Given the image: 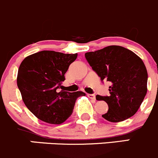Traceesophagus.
Returning a JSON list of instances; mask_svg holds the SVG:
<instances>
[{
  "mask_svg": "<svg viewBox=\"0 0 158 158\" xmlns=\"http://www.w3.org/2000/svg\"><path fill=\"white\" fill-rule=\"evenodd\" d=\"M87 97L92 100H95V95L93 94H87Z\"/></svg>",
  "mask_w": 158,
  "mask_h": 158,
  "instance_id": "1",
  "label": "esophagus"
}]
</instances>
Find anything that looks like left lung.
I'll return each mask as SVG.
<instances>
[{
    "mask_svg": "<svg viewBox=\"0 0 158 158\" xmlns=\"http://www.w3.org/2000/svg\"><path fill=\"white\" fill-rule=\"evenodd\" d=\"M85 57L101 81L111 84L109 96H96L108 105L103 118L120 122L135 114L148 90V71L143 60L133 51L117 45L87 52Z\"/></svg>",
    "mask_w": 158,
    "mask_h": 158,
    "instance_id": "obj_1",
    "label": "left lung"
}]
</instances>
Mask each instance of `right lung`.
<instances>
[{
	"instance_id": "add662e5",
	"label": "right lung",
	"mask_w": 158,
	"mask_h": 158,
	"mask_svg": "<svg viewBox=\"0 0 158 158\" xmlns=\"http://www.w3.org/2000/svg\"><path fill=\"white\" fill-rule=\"evenodd\" d=\"M77 54L42 51L27 56L21 62L17 84L23 101L40 121L52 124L64 122L71 114L82 91L60 90L64 74Z\"/></svg>"
}]
</instances>
